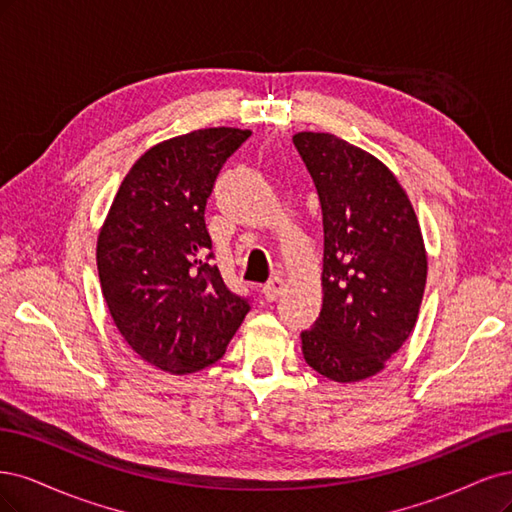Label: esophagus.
<instances>
[{
  "mask_svg": "<svg viewBox=\"0 0 512 512\" xmlns=\"http://www.w3.org/2000/svg\"><path fill=\"white\" fill-rule=\"evenodd\" d=\"M261 291H263V295H266L268 302H276L280 298V293L285 291V280L280 276H274V278L268 280L266 285H263Z\"/></svg>",
  "mask_w": 512,
  "mask_h": 512,
  "instance_id": "34e87169",
  "label": "esophagus"
}]
</instances>
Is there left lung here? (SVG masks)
Listing matches in <instances>:
<instances>
[{
  "label": "left lung",
  "mask_w": 512,
  "mask_h": 512,
  "mask_svg": "<svg viewBox=\"0 0 512 512\" xmlns=\"http://www.w3.org/2000/svg\"><path fill=\"white\" fill-rule=\"evenodd\" d=\"M323 210V308L306 364L336 383L381 372L417 323L427 257L417 214L381 161L332 134L293 136Z\"/></svg>",
  "instance_id": "left-lung-1"
}]
</instances>
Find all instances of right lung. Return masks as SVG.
I'll return each mask as SVG.
<instances>
[{"instance_id":"add662e5","label":"right lung","mask_w":512,"mask_h":512,"mask_svg":"<svg viewBox=\"0 0 512 512\" xmlns=\"http://www.w3.org/2000/svg\"><path fill=\"white\" fill-rule=\"evenodd\" d=\"M251 131L197 129L146 151L129 170L97 238L114 325L144 361L172 374L217 361L251 310L212 266L204 210L225 161Z\"/></svg>"}]
</instances>
